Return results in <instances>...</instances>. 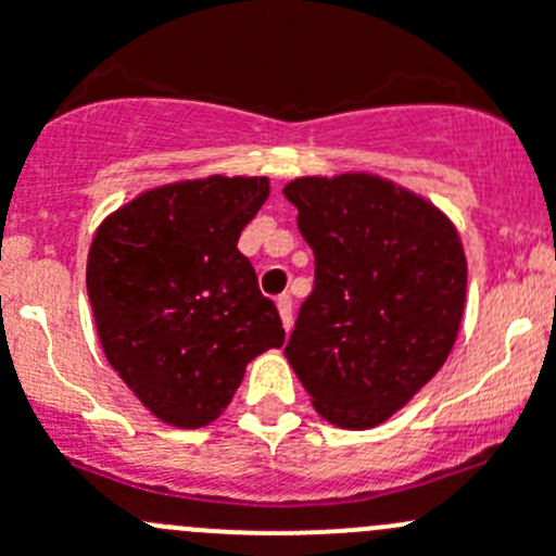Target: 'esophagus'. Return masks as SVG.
Masks as SVG:
<instances>
[{"label":"esophagus","instance_id":"34e87169","mask_svg":"<svg viewBox=\"0 0 556 556\" xmlns=\"http://www.w3.org/2000/svg\"><path fill=\"white\" fill-rule=\"evenodd\" d=\"M277 307H279V318H282V327L285 332H290V327H293V302H290V296H279L277 299Z\"/></svg>","mask_w":556,"mask_h":556}]
</instances>
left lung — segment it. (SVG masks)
<instances>
[{"label":"left lung","mask_w":556,"mask_h":556,"mask_svg":"<svg viewBox=\"0 0 556 556\" xmlns=\"http://www.w3.org/2000/svg\"><path fill=\"white\" fill-rule=\"evenodd\" d=\"M282 193L315 254L285 357L321 418L371 429L440 371L457 340L468 285L459 235L427 199L371 174L299 177Z\"/></svg>","instance_id":"left-lung-1"}]
</instances>
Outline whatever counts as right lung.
I'll return each instance as SVG.
<instances>
[{"label":"right lung","instance_id":"add662e5","mask_svg":"<svg viewBox=\"0 0 556 556\" xmlns=\"http://www.w3.org/2000/svg\"><path fill=\"white\" fill-rule=\"evenodd\" d=\"M266 199V177L185 179L141 193L93 235L85 282L104 357L172 427L216 421L247 365L285 343L238 252Z\"/></svg>","mask_w":556,"mask_h":556}]
</instances>
